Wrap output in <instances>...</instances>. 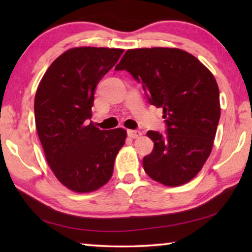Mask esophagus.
Wrapping results in <instances>:
<instances>
[{
    "instance_id": "34e87169",
    "label": "esophagus",
    "mask_w": 252,
    "mask_h": 252,
    "mask_svg": "<svg viewBox=\"0 0 252 252\" xmlns=\"http://www.w3.org/2000/svg\"><path fill=\"white\" fill-rule=\"evenodd\" d=\"M127 135H129L132 139H138L142 135V133L138 130H129L127 131Z\"/></svg>"
}]
</instances>
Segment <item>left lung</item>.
I'll list each match as a JSON object with an SVG mask.
<instances>
[{
    "instance_id": "obj_1",
    "label": "left lung",
    "mask_w": 252,
    "mask_h": 252,
    "mask_svg": "<svg viewBox=\"0 0 252 252\" xmlns=\"http://www.w3.org/2000/svg\"><path fill=\"white\" fill-rule=\"evenodd\" d=\"M116 70L129 72L149 103L163 109L165 134L148 131L155 148L144 171L164 186L189 182L210 156L219 123L215 76L193 55L170 48L127 50Z\"/></svg>"
}]
</instances>
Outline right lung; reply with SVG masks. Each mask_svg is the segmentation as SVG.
Instances as JSON below:
<instances>
[{"label": "right lung", "mask_w": 252, "mask_h": 252, "mask_svg": "<svg viewBox=\"0 0 252 252\" xmlns=\"http://www.w3.org/2000/svg\"><path fill=\"white\" fill-rule=\"evenodd\" d=\"M122 53L90 46L67 50L49 66L36 90L34 114L46 161L58 180L75 192L104 186L126 142V130H100L90 121L96 85Z\"/></svg>", "instance_id": "add662e5"}]
</instances>
